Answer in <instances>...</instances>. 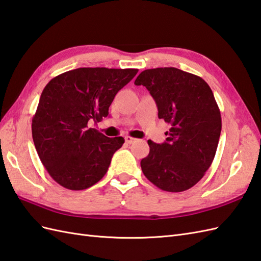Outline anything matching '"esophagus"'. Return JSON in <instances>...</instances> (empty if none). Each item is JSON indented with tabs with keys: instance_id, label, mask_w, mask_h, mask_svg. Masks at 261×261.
<instances>
[{
	"instance_id": "esophagus-1",
	"label": "esophagus",
	"mask_w": 261,
	"mask_h": 261,
	"mask_svg": "<svg viewBox=\"0 0 261 261\" xmlns=\"http://www.w3.org/2000/svg\"><path fill=\"white\" fill-rule=\"evenodd\" d=\"M124 140H125V142L128 143V144H131V143H133L136 141V139L135 138H132V137H129V136H126V137H124Z\"/></svg>"
}]
</instances>
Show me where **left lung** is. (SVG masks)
Masks as SVG:
<instances>
[{
	"label": "left lung",
	"mask_w": 261,
	"mask_h": 261,
	"mask_svg": "<svg viewBox=\"0 0 261 261\" xmlns=\"http://www.w3.org/2000/svg\"><path fill=\"white\" fill-rule=\"evenodd\" d=\"M135 85L150 91L159 119L170 125L165 142L148 141L150 152L141 160L143 174L166 192L191 189L210 169L222 131L212 89L204 79L174 67L146 69Z\"/></svg>",
	"instance_id": "obj_1"
}]
</instances>
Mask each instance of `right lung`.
I'll return each instance as SVG.
<instances>
[{
    "instance_id": "add662e5",
    "label": "right lung",
    "mask_w": 261,
    "mask_h": 261,
    "mask_svg": "<svg viewBox=\"0 0 261 261\" xmlns=\"http://www.w3.org/2000/svg\"><path fill=\"white\" fill-rule=\"evenodd\" d=\"M137 72L84 67L46 85L32 120V136L46 171L63 188L86 190L105 176L124 139L106 137L88 123L108 116L115 96Z\"/></svg>"
}]
</instances>
